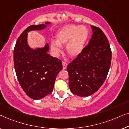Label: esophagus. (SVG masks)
<instances>
[{
  "label": "esophagus",
  "mask_w": 129,
  "mask_h": 129,
  "mask_svg": "<svg viewBox=\"0 0 129 129\" xmlns=\"http://www.w3.org/2000/svg\"><path fill=\"white\" fill-rule=\"evenodd\" d=\"M62 64H63V69H66V67H67V65H68V64H67V63L65 62V61H63Z\"/></svg>",
  "instance_id": "obj_1"
}]
</instances>
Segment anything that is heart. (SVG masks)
<instances>
[{
	"label": "heart",
	"instance_id": "obj_1",
	"mask_svg": "<svg viewBox=\"0 0 129 129\" xmlns=\"http://www.w3.org/2000/svg\"><path fill=\"white\" fill-rule=\"evenodd\" d=\"M89 34L85 26L66 25L57 31L56 41L51 42V48L54 52H59L61 50V45L66 44L67 53L71 57H77L83 50Z\"/></svg>",
	"mask_w": 129,
	"mask_h": 129
}]
</instances>
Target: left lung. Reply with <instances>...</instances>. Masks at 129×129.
Returning <instances> with one entry per match:
<instances>
[{"mask_svg": "<svg viewBox=\"0 0 129 129\" xmlns=\"http://www.w3.org/2000/svg\"><path fill=\"white\" fill-rule=\"evenodd\" d=\"M91 27L93 35L88 45L67 66L70 91L80 97L90 96L99 89L106 79L112 60L107 37L100 28Z\"/></svg>", "mask_w": 129, "mask_h": 129, "instance_id": "8db88e82", "label": "left lung"}]
</instances>
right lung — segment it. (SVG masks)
Wrapping results in <instances>:
<instances>
[{
    "instance_id": "right-lung-1",
    "label": "right lung",
    "mask_w": 129,
    "mask_h": 129,
    "mask_svg": "<svg viewBox=\"0 0 129 129\" xmlns=\"http://www.w3.org/2000/svg\"><path fill=\"white\" fill-rule=\"evenodd\" d=\"M49 23L29 26L19 36L14 49V67L17 80L26 94L34 100L52 92L57 75L63 69L61 60L47 53L48 44L37 49H31L27 44L28 31L42 30Z\"/></svg>"
}]
</instances>
